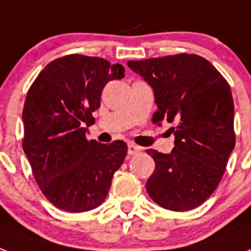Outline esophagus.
Here are the masks:
<instances>
[{"label":"esophagus","instance_id":"obj_1","mask_svg":"<svg viewBox=\"0 0 251 251\" xmlns=\"http://www.w3.org/2000/svg\"><path fill=\"white\" fill-rule=\"evenodd\" d=\"M140 151H141V148L135 145V144H129V145H128V154H129V156H133L136 153H139Z\"/></svg>","mask_w":251,"mask_h":251}]
</instances>
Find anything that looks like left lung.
I'll use <instances>...</instances> for the list:
<instances>
[{"label": "left lung", "instance_id": "1", "mask_svg": "<svg viewBox=\"0 0 251 251\" xmlns=\"http://www.w3.org/2000/svg\"><path fill=\"white\" fill-rule=\"evenodd\" d=\"M127 65L153 87L157 104L153 123H174L172 153L147 151L156 162L147 182L148 195L170 211L196 208L217 188L236 145L228 81L198 55L179 53Z\"/></svg>", "mask_w": 251, "mask_h": 251}]
</instances>
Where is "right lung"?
Here are the masks:
<instances>
[{"label": "right lung", "mask_w": 251, "mask_h": 251, "mask_svg": "<svg viewBox=\"0 0 251 251\" xmlns=\"http://www.w3.org/2000/svg\"><path fill=\"white\" fill-rule=\"evenodd\" d=\"M124 68L100 57L67 55L43 69L23 106L22 147L43 195L57 208L86 212L106 199L127 144L86 139L106 83Z\"/></svg>", "instance_id": "obj_1"}]
</instances>
